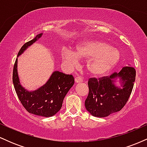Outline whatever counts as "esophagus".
<instances>
[{"instance_id": "obj_1", "label": "esophagus", "mask_w": 147, "mask_h": 147, "mask_svg": "<svg viewBox=\"0 0 147 147\" xmlns=\"http://www.w3.org/2000/svg\"><path fill=\"white\" fill-rule=\"evenodd\" d=\"M75 83H81V82H83V79L81 77H76L75 78Z\"/></svg>"}]
</instances>
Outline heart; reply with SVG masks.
I'll use <instances>...</instances> for the list:
<instances>
[{
  "instance_id": "1",
  "label": "heart",
  "mask_w": 147,
  "mask_h": 147,
  "mask_svg": "<svg viewBox=\"0 0 147 147\" xmlns=\"http://www.w3.org/2000/svg\"><path fill=\"white\" fill-rule=\"evenodd\" d=\"M120 52L106 42L90 41L84 42L75 49H64L61 58L69 65L78 63L79 58L88 59L86 68L89 73L94 76H102L110 72L120 60Z\"/></svg>"
}]
</instances>
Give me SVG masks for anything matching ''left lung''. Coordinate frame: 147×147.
Listing matches in <instances>:
<instances>
[{
	"mask_svg": "<svg viewBox=\"0 0 147 147\" xmlns=\"http://www.w3.org/2000/svg\"><path fill=\"white\" fill-rule=\"evenodd\" d=\"M136 71L133 67H123L119 73L110 77H92L88 79L89 92L85 101V107L92 115L105 117L122 110L132 92ZM119 77L123 84L122 89L116 87L114 78Z\"/></svg>",
	"mask_w": 147,
	"mask_h": 147,
	"instance_id": "obj_1",
	"label": "left lung"
}]
</instances>
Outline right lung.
<instances>
[{"instance_id": "add662e5", "label": "right lung", "mask_w": 147, "mask_h": 147, "mask_svg": "<svg viewBox=\"0 0 147 147\" xmlns=\"http://www.w3.org/2000/svg\"><path fill=\"white\" fill-rule=\"evenodd\" d=\"M41 35L42 34H39L34 39L25 43L20 49L18 56L36 41ZM16 68L17 58L13 68L12 80L16 95L25 110L30 113L46 117L56 114L61 108L67 92L75 83L72 75L55 71L43 86L33 92H28L20 84Z\"/></svg>"}]
</instances>
